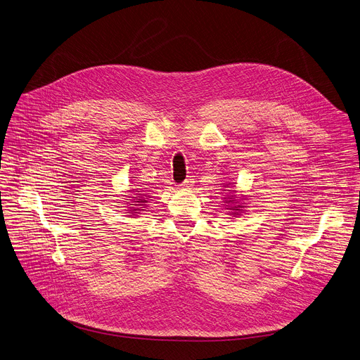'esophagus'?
<instances>
[{
    "label": "esophagus",
    "instance_id": "1",
    "mask_svg": "<svg viewBox=\"0 0 360 360\" xmlns=\"http://www.w3.org/2000/svg\"><path fill=\"white\" fill-rule=\"evenodd\" d=\"M194 186V179H191V177H188L183 184H181V188H184V190H188V188H191Z\"/></svg>",
    "mask_w": 360,
    "mask_h": 360
}]
</instances>
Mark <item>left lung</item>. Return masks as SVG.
<instances>
[{
	"label": "left lung",
	"instance_id": "obj_1",
	"mask_svg": "<svg viewBox=\"0 0 360 360\" xmlns=\"http://www.w3.org/2000/svg\"><path fill=\"white\" fill-rule=\"evenodd\" d=\"M231 186V183H228L226 186H224V187H229ZM225 191V190H224ZM229 191V195L225 198V202H226V210H229L231 211V215L232 217H238V215H240L242 212H243V208H245V202H242L245 198H243V195L242 197H236V191L235 190H228Z\"/></svg>",
	"mask_w": 360,
	"mask_h": 360
}]
</instances>
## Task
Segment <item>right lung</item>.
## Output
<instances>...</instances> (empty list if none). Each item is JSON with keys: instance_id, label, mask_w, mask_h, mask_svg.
<instances>
[{"instance_id": "obj_1", "label": "right lung", "mask_w": 360, "mask_h": 360, "mask_svg": "<svg viewBox=\"0 0 360 360\" xmlns=\"http://www.w3.org/2000/svg\"><path fill=\"white\" fill-rule=\"evenodd\" d=\"M129 193H134L131 195H125L128 198V201H125L128 204V215L131 218H136L142 211H145L143 208H146V202L150 198V194L143 193L142 190L138 188H132L129 190Z\"/></svg>"}]
</instances>
